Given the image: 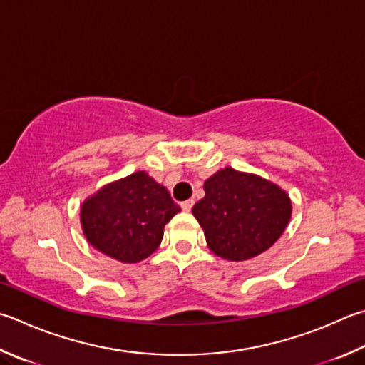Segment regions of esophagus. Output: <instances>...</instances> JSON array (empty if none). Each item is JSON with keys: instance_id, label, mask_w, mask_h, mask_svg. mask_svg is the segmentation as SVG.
I'll return each mask as SVG.
<instances>
[{"instance_id": "1", "label": "esophagus", "mask_w": 365, "mask_h": 365, "mask_svg": "<svg viewBox=\"0 0 365 365\" xmlns=\"http://www.w3.org/2000/svg\"><path fill=\"white\" fill-rule=\"evenodd\" d=\"M182 209L185 210V212H190L191 209H193V205H195V200H188V201H183L182 204Z\"/></svg>"}]
</instances>
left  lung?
<instances>
[{
	"label": "left lung",
	"instance_id": "obj_1",
	"mask_svg": "<svg viewBox=\"0 0 365 365\" xmlns=\"http://www.w3.org/2000/svg\"><path fill=\"white\" fill-rule=\"evenodd\" d=\"M204 191L193 215L209 249L225 260L241 262L262 254L284 233L292 214L286 191L231 168L207 178Z\"/></svg>",
	"mask_w": 365,
	"mask_h": 365
}]
</instances>
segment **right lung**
<instances>
[{"label": "right lung", "mask_w": 365, "mask_h": 365, "mask_svg": "<svg viewBox=\"0 0 365 365\" xmlns=\"http://www.w3.org/2000/svg\"><path fill=\"white\" fill-rule=\"evenodd\" d=\"M178 204L169 191L145 172L102 188L81 207L86 240L105 255L123 263H137L161 244L164 225Z\"/></svg>", "instance_id": "1"}]
</instances>
